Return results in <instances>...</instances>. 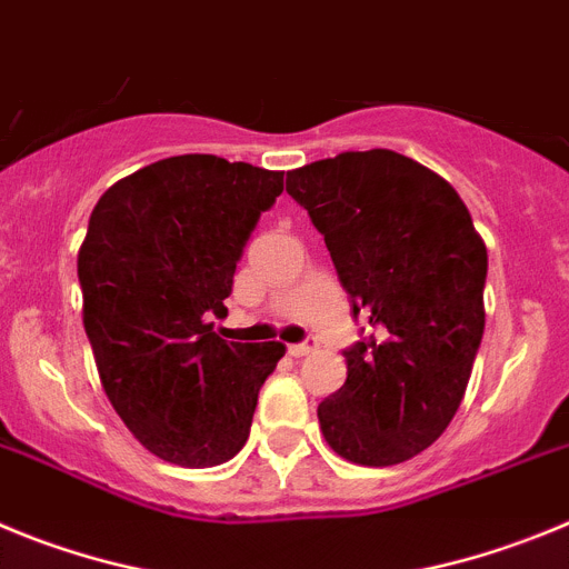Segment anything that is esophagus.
<instances>
[{"label":"esophagus","mask_w":569,"mask_h":569,"mask_svg":"<svg viewBox=\"0 0 569 569\" xmlns=\"http://www.w3.org/2000/svg\"><path fill=\"white\" fill-rule=\"evenodd\" d=\"M315 351V342H297V346H289L291 357H306Z\"/></svg>","instance_id":"esophagus-1"}]
</instances>
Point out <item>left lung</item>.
I'll return each instance as SVG.
<instances>
[{
	"mask_svg": "<svg viewBox=\"0 0 569 569\" xmlns=\"http://www.w3.org/2000/svg\"><path fill=\"white\" fill-rule=\"evenodd\" d=\"M326 238L371 337L346 351L342 388L317 406L337 457L388 468L450 425L485 331L488 249L442 176L393 150L340 152L286 176Z\"/></svg>",
	"mask_w": 569,
	"mask_h": 569,
	"instance_id": "8db88e82",
	"label": "left lung"
}]
</instances>
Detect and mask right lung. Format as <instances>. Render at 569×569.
<instances>
[{"label":"right lung","mask_w":569,"mask_h":569,"mask_svg":"<svg viewBox=\"0 0 569 569\" xmlns=\"http://www.w3.org/2000/svg\"><path fill=\"white\" fill-rule=\"evenodd\" d=\"M283 172L176 156L112 183L79 249L81 320L107 399L150 453L214 468L247 445L283 342H227L238 266Z\"/></svg>","instance_id":"1"}]
</instances>
